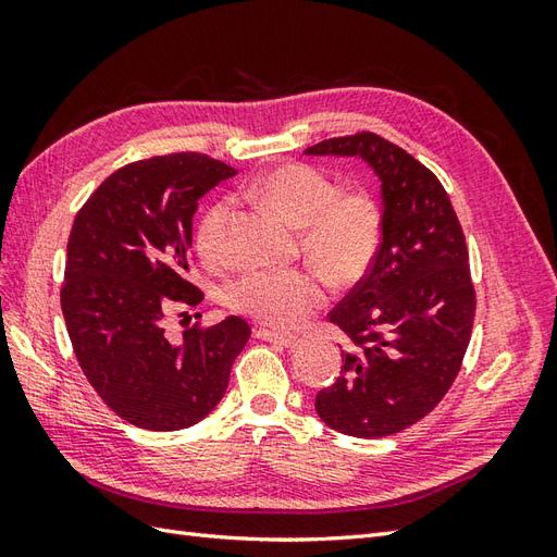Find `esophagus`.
<instances>
[{"instance_id": "obj_1", "label": "esophagus", "mask_w": 557, "mask_h": 557, "mask_svg": "<svg viewBox=\"0 0 557 557\" xmlns=\"http://www.w3.org/2000/svg\"><path fill=\"white\" fill-rule=\"evenodd\" d=\"M253 335L263 342H272V345H280V347H292L297 337L292 333H275V330H268V327H256Z\"/></svg>"}]
</instances>
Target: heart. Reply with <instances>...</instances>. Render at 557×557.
Segmentation results:
<instances>
[{
	"mask_svg": "<svg viewBox=\"0 0 557 557\" xmlns=\"http://www.w3.org/2000/svg\"><path fill=\"white\" fill-rule=\"evenodd\" d=\"M248 198L299 230L301 251L315 268L342 287L361 282L373 268L383 244V206L371 191H339V184L321 168L285 162L246 186ZM232 200L212 203L196 227V246L206 263L227 260ZM227 306L268 327H294L321 311L327 289L311 270H251L227 285Z\"/></svg>",
	"mask_w": 557,
	"mask_h": 557,
	"instance_id": "b5f03b06",
	"label": "heart"
}]
</instances>
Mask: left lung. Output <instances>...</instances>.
<instances>
[{"instance_id":"8db88e82","label":"left lung","mask_w":557,"mask_h":557,"mask_svg":"<svg viewBox=\"0 0 557 557\" xmlns=\"http://www.w3.org/2000/svg\"><path fill=\"white\" fill-rule=\"evenodd\" d=\"M306 152L363 158L381 176L385 215L369 275L327 315L349 347L315 411L337 433L393 435L441 405L465 361L476 313L465 232L437 176L383 136L327 138Z\"/></svg>"}]
</instances>
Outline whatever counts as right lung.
<instances>
[{
  "instance_id": "right-lung-1",
  "label": "right lung",
  "mask_w": 557,
  "mask_h": 557,
  "mask_svg": "<svg viewBox=\"0 0 557 557\" xmlns=\"http://www.w3.org/2000/svg\"><path fill=\"white\" fill-rule=\"evenodd\" d=\"M236 170L203 152L124 164L83 203L71 227L62 313L81 371L116 417L182 431L218 407L251 337L239 315L164 335L174 306L203 301L194 265L198 198Z\"/></svg>"
}]
</instances>
